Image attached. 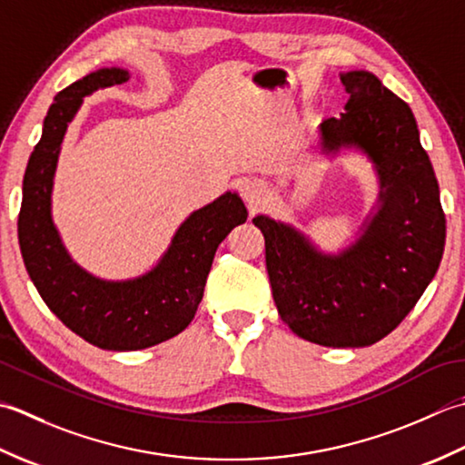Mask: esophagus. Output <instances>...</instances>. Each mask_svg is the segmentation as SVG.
<instances>
[{
	"instance_id": "1",
	"label": "esophagus",
	"mask_w": 465,
	"mask_h": 465,
	"mask_svg": "<svg viewBox=\"0 0 465 465\" xmlns=\"http://www.w3.org/2000/svg\"><path fill=\"white\" fill-rule=\"evenodd\" d=\"M242 194H244L246 203H249L251 206H257L264 198V194H267V184H264L262 180H259V178L244 180Z\"/></svg>"
}]
</instances>
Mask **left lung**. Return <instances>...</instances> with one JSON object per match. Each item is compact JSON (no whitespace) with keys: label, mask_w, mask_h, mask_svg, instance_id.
<instances>
[{"label":"left lung","mask_w":465,"mask_h":465,"mask_svg":"<svg viewBox=\"0 0 465 465\" xmlns=\"http://www.w3.org/2000/svg\"><path fill=\"white\" fill-rule=\"evenodd\" d=\"M341 118L319 124L325 156L353 150L373 164L379 193L355 242L319 251L305 232L267 214L264 236L274 305L292 333L323 347H367L390 335L438 272L445 214L413 112L365 70L341 74Z\"/></svg>","instance_id":"obj_1"}]
</instances>
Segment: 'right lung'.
Listing matches in <instances>:
<instances>
[{"label":"right lung","mask_w":465,"mask_h":465,"mask_svg":"<svg viewBox=\"0 0 465 465\" xmlns=\"http://www.w3.org/2000/svg\"><path fill=\"white\" fill-rule=\"evenodd\" d=\"M128 80L124 68H100L54 98L25 168L17 219L25 269L45 305L75 335L108 351H138L184 331L203 301L216 249L249 216L239 194L224 193L188 216L154 267L134 279H100L70 257L52 219L65 130L84 98Z\"/></svg>","instance_id":"1"}]
</instances>
